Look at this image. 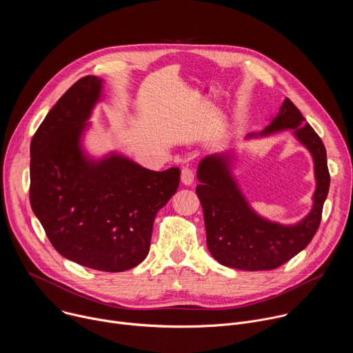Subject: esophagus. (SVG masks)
Listing matches in <instances>:
<instances>
[{"label": "esophagus", "mask_w": 353, "mask_h": 353, "mask_svg": "<svg viewBox=\"0 0 353 353\" xmlns=\"http://www.w3.org/2000/svg\"><path fill=\"white\" fill-rule=\"evenodd\" d=\"M181 183L185 185H191L194 183V172L190 168H184L181 170Z\"/></svg>", "instance_id": "34e87169"}]
</instances>
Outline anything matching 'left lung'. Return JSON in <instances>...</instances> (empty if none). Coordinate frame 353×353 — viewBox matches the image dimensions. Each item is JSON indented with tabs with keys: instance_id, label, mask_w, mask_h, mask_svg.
<instances>
[{
	"instance_id": "8db88e82",
	"label": "left lung",
	"mask_w": 353,
	"mask_h": 353,
	"mask_svg": "<svg viewBox=\"0 0 353 353\" xmlns=\"http://www.w3.org/2000/svg\"><path fill=\"white\" fill-rule=\"evenodd\" d=\"M285 130L294 131V137L310 150L317 181L313 210L296 225L270 222L251 210L230 173L229 155H211L198 165L199 184L195 191L204 211L207 245L212 257L225 267L244 271L275 270L299 254L320 226L330 190L325 146L288 97L278 116L260 135Z\"/></svg>"
}]
</instances>
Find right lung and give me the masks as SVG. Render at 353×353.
<instances>
[{"label": "right lung", "instance_id": "right-lung-1", "mask_svg": "<svg viewBox=\"0 0 353 353\" xmlns=\"http://www.w3.org/2000/svg\"><path fill=\"white\" fill-rule=\"evenodd\" d=\"M102 79L77 81L30 142V205L59 253L88 268L121 272L142 263L157 214L180 184V169L148 170L112 154L86 158L81 135Z\"/></svg>", "mask_w": 353, "mask_h": 353}]
</instances>
